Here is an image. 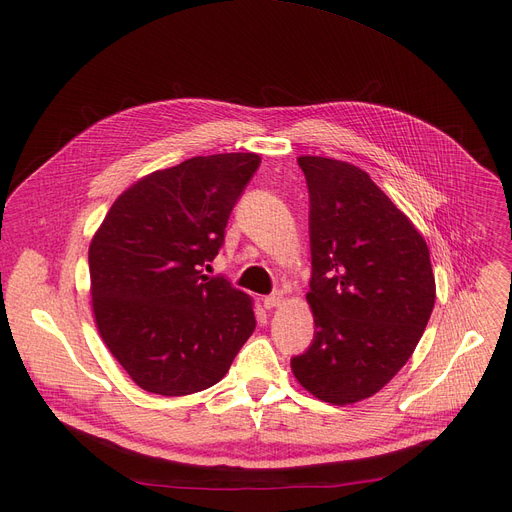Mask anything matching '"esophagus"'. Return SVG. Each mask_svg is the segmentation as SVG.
<instances>
[{
	"mask_svg": "<svg viewBox=\"0 0 512 512\" xmlns=\"http://www.w3.org/2000/svg\"><path fill=\"white\" fill-rule=\"evenodd\" d=\"M282 299H284L282 292H274V294H270V297H265L261 303L265 309H276L282 305Z\"/></svg>",
	"mask_w": 512,
	"mask_h": 512,
	"instance_id": "1",
	"label": "esophagus"
}]
</instances>
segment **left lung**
<instances>
[{
	"label": "left lung",
	"instance_id": "left-lung-1",
	"mask_svg": "<svg viewBox=\"0 0 512 512\" xmlns=\"http://www.w3.org/2000/svg\"><path fill=\"white\" fill-rule=\"evenodd\" d=\"M309 186L315 338L290 361L297 382L332 405L380 392L402 369L432 315L427 242L367 172L301 155Z\"/></svg>",
	"mask_w": 512,
	"mask_h": 512
}]
</instances>
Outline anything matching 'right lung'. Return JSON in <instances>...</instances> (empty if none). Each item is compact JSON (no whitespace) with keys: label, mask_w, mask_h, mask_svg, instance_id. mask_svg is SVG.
Here are the masks:
<instances>
[{"label":"right lung","mask_w":512,"mask_h":512,"mask_svg":"<svg viewBox=\"0 0 512 512\" xmlns=\"http://www.w3.org/2000/svg\"><path fill=\"white\" fill-rule=\"evenodd\" d=\"M257 153L191 157L139 178L89 245L97 332L139 388L186 396L218 384L255 332L253 299L201 267L218 255Z\"/></svg>","instance_id":"right-lung-1"}]
</instances>
